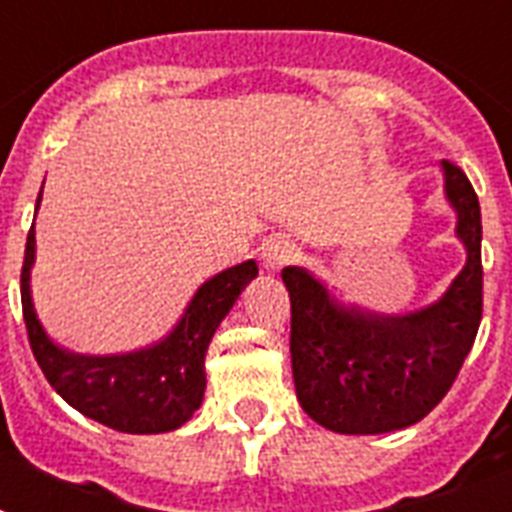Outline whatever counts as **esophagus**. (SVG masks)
Segmentation results:
<instances>
[{
	"mask_svg": "<svg viewBox=\"0 0 512 512\" xmlns=\"http://www.w3.org/2000/svg\"><path fill=\"white\" fill-rule=\"evenodd\" d=\"M299 247L294 242H289V239H284V236H276V239H270V242H265L263 247V268L268 270V273H278L281 268H286V265H292L299 260Z\"/></svg>",
	"mask_w": 512,
	"mask_h": 512,
	"instance_id": "obj_1",
	"label": "esophagus"
}]
</instances>
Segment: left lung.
I'll return each mask as SVG.
<instances>
[{
  "label": "left lung",
  "mask_w": 512,
  "mask_h": 512,
  "mask_svg": "<svg viewBox=\"0 0 512 512\" xmlns=\"http://www.w3.org/2000/svg\"><path fill=\"white\" fill-rule=\"evenodd\" d=\"M444 194L458 213L465 265L434 305L378 315L342 305L315 276L284 268L292 299V373L297 400L336 434H386L413 426L450 392L484 307L481 207L471 181L442 160Z\"/></svg>",
  "instance_id": "1"
}]
</instances>
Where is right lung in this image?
<instances>
[{
    "mask_svg": "<svg viewBox=\"0 0 512 512\" xmlns=\"http://www.w3.org/2000/svg\"><path fill=\"white\" fill-rule=\"evenodd\" d=\"M41 194L36 199L39 210ZM36 236L28 231L20 299L33 357L54 392L91 421L123 434H162L189 421L205 397V352L215 328L234 307L257 263L223 270L199 286L181 321L162 342L126 355H76L57 347L41 328L31 302V265Z\"/></svg>",
    "mask_w": 512,
    "mask_h": 512,
    "instance_id": "right-lung-1",
    "label": "right lung"
}]
</instances>
